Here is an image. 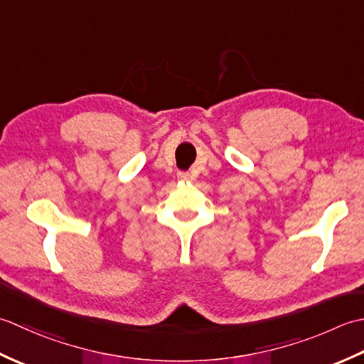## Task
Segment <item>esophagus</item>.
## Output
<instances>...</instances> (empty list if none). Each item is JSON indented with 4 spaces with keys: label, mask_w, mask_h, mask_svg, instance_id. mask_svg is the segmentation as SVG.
<instances>
[{
    "label": "esophagus",
    "mask_w": 364,
    "mask_h": 364,
    "mask_svg": "<svg viewBox=\"0 0 364 364\" xmlns=\"http://www.w3.org/2000/svg\"><path fill=\"white\" fill-rule=\"evenodd\" d=\"M177 179H179V181H188L190 176H188V173H179V174H177Z\"/></svg>",
    "instance_id": "obj_1"
}]
</instances>
